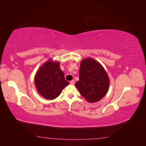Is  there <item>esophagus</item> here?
<instances>
[{
    "mask_svg": "<svg viewBox=\"0 0 146 146\" xmlns=\"http://www.w3.org/2000/svg\"><path fill=\"white\" fill-rule=\"evenodd\" d=\"M70 84H71V85H74V84H75V81L73 80H72V81H70Z\"/></svg>",
    "mask_w": 146,
    "mask_h": 146,
    "instance_id": "esophagus-1",
    "label": "esophagus"
}]
</instances>
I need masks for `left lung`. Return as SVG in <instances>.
<instances>
[{"mask_svg":"<svg viewBox=\"0 0 146 146\" xmlns=\"http://www.w3.org/2000/svg\"><path fill=\"white\" fill-rule=\"evenodd\" d=\"M109 86L107 73L98 61L91 57L81 61L79 80L76 83V87L88 102H96L102 99Z\"/></svg>","mask_w":146,"mask_h":146,"instance_id":"left-lung-1","label":"left lung"}]
</instances>
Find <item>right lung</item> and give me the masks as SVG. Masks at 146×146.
Wrapping results in <instances>:
<instances>
[{
    "instance_id": "obj_1",
    "label": "right lung",
    "mask_w": 146,
    "mask_h": 146,
    "mask_svg": "<svg viewBox=\"0 0 146 146\" xmlns=\"http://www.w3.org/2000/svg\"><path fill=\"white\" fill-rule=\"evenodd\" d=\"M59 61L48 60L38 69L35 76V85L38 93L48 100L59 96L69 83L65 80L63 72L60 69Z\"/></svg>"
}]
</instances>
